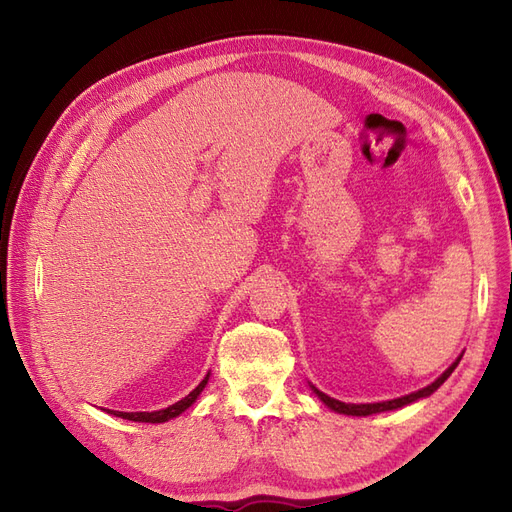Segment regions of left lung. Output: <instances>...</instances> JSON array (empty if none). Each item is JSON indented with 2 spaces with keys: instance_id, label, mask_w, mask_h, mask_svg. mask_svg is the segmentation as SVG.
<instances>
[{
  "instance_id": "1",
  "label": "left lung",
  "mask_w": 512,
  "mask_h": 512,
  "mask_svg": "<svg viewBox=\"0 0 512 512\" xmlns=\"http://www.w3.org/2000/svg\"><path fill=\"white\" fill-rule=\"evenodd\" d=\"M461 361V356L459 359L448 367L444 374L436 380V382H431L429 386H425V389H421V391H416V393H410V395H406V397H399V399H391V401H380V404H344V401H337V399H333V397H329V395H324V393H320L316 386H312L314 389V393L324 401V404H327L331 410H335V412H339V414H350V416H369V414H376V412H386V410H397V408H404V406H408V404H412V401H416V399H421V397H427V395H431L433 391H438L440 386L444 384V380L453 374L455 371V367H457V363Z\"/></svg>"
}]
</instances>
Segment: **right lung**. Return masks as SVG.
<instances>
[{
	"label": "right lung",
	"mask_w": 512,
	"mask_h": 512,
	"mask_svg": "<svg viewBox=\"0 0 512 512\" xmlns=\"http://www.w3.org/2000/svg\"><path fill=\"white\" fill-rule=\"evenodd\" d=\"M207 380H209V376H205V380L200 382L188 397H183L181 401H177V404L168 406L164 410H156V412H115V410H108V412L115 414V416H121V418H128V421H138V423H166V421H170V418L179 416L183 410H188L194 404L196 397L200 395V391L205 389Z\"/></svg>",
	"instance_id": "add662e5"
}]
</instances>
